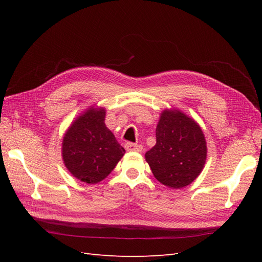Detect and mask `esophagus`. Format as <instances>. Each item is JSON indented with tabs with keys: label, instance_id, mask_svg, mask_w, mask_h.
<instances>
[{
	"label": "esophagus",
	"instance_id": "34e87169",
	"mask_svg": "<svg viewBox=\"0 0 262 262\" xmlns=\"http://www.w3.org/2000/svg\"><path fill=\"white\" fill-rule=\"evenodd\" d=\"M125 148L126 150H130V152H141L143 146L137 143H130V142H128V143L125 144Z\"/></svg>",
	"mask_w": 262,
	"mask_h": 262
}]
</instances>
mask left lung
<instances>
[{"instance_id": "8db88e82", "label": "left lung", "mask_w": 262, "mask_h": 262, "mask_svg": "<svg viewBox=\"0 0 262 262\" xmlns=\"http://www.w3.org/2000/svg\"><path fill=\"white\" fill-rule=\"evenodd\" d=\"M154 177L163 185L180 189L200 175L207 158L201 128L181 112H163L156 128V144L145 153Z\"/></svg>"}]
</instances>
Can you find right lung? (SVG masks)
<instances>
[{"label": "right lung", "mask_w": 262, "mask_h": 262, "mask_svg": "<svg viewBox=\"0 0 262 262\" xmlns=\"http://www.w3.org/2000/svg\"><path fill=\"white\" fill-rule=\"evenodd\" d=\"M105 109L91 108L67 131L63 161L72 175L86 184L105 179L125 153L105 124Z\"/></svg>", "instance_id": "obj_1"}]
</instances>
